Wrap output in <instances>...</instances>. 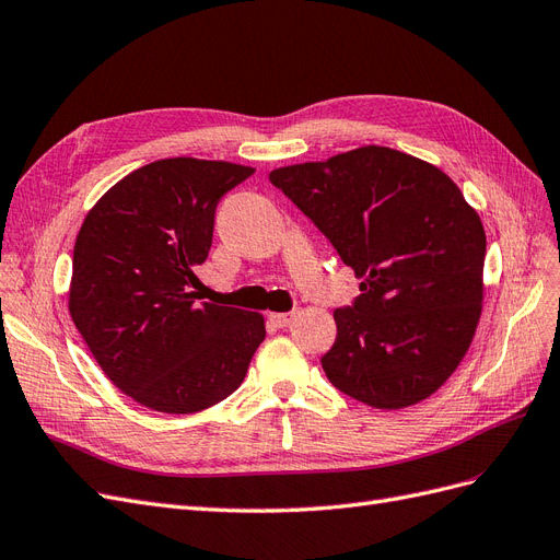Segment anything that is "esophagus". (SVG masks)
Segmentation results:
<instances>
[{
    "label": "esophagus",
    "instance_id": "1",
    "mask_svg": "<svg viewBox=\"0 0 560 560\" xmlns=\"http://www.w3.org/2000/svg\"><path fill=\"white\" fill-rule=\"evenodd\" d=\"M294 311H290V313H270L268 315V322L270 325H276L278 329H284V327H290V322L294 319Z\"/></svg>",
    "mask_w": 560,
    "mask_h": 560
}]
</instances>
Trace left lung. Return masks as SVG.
Segmentation results:
<instances>
[{
    "instance_id": "8db88e82",
    "label": "left lung",
    "mask_w": 560,
    "mask_h": 560,
    "mask_svg": "<svg viewBox=\"0 0 560 560\" xmlns=\"http://www.w3.org/2000/svg\"><path fill=\"white\" fill-rule=\"evenodd\" d=\"M362 278L334 311L322 358L334 387L376 409L430 397L465 358L483 301L486 233L439 167L389 147H360L268 175Z\"/></svg>"
}]
</instances>
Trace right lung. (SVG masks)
<instances>
[{
  "label": "right lung",
  "mask_w": 560,
  "mask_h": 560,
  "mask_svg": "<svg viewBox=\"0 0 560 560\" xmlns=\"http://www.w3.org/2000/svg\"><path fill=\"white\" fill-rule=\"evenodd\" d=\"M254 167L163 159L116 182L74 243L70 315L107 378L161 413H196L241 387L264 317L198 301L214 210Z\"/></svg>",
  "instance_id": "1"
}]
</instances>
